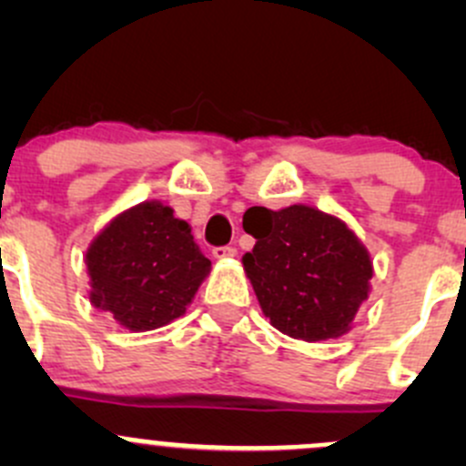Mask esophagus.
<instances>
[{
    "mask_svg": "<svg viewBox=\"0 0 466 466\" xmlns=\"http://www.w3.org/2000/svg\"><path fill=\"white\" fill-rule=\"evenodd\" d=\"M211 255H214V259H232V257H237V248L220 246V248H214Z\"/></svg>",
    "mask_w": 466,
    "mask_h": 466,
    "instance_id": "34e87169",
    "label": "esophagus"
}]
</instances>
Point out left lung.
I'll return each mask as SVG.
<instances>
[{
    "mask_svg": "<svg viewBox=\"0 0 466 466\" xmlns=\"http://www.w3.org/2000/svg\"><path fill=\"white\" fill-rule=\"evenodd\" d=\"M243 229L257 238L243 270L272 327L307 342L345 336L374 275L368 248L345 220L309 205L250 207Z\"/></svg>",
    "mask_w": 466,
    "mask_h": 466,
    "instance_id": "obj_1",
    "label": "left lung"
}]
</instances>
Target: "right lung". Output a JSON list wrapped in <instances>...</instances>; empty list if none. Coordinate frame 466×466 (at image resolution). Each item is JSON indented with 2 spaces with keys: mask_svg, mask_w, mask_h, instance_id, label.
Wrapping results in <instances>:
<instances>
[{
  "mask_svg": "<svg viewBox=\"0 0 466 466\" xmlns=\"http://www.w3.org/2000/svg\"><path fill=\"white\" fill-rule=\"evenodd\" d=\"M89 302L130 331H153L187 307L209 275L187 220L159 200L116 214L86 252Z\"/></svg>",
  "mask_w": 466,
  "mask_h": 466,
  "instance_id": "1",
  "label": "right lung"
}]
</instances>
